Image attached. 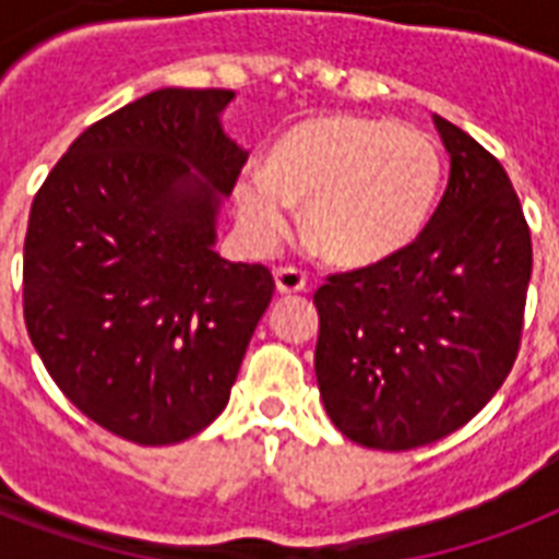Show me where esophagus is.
<instances>
[{
    "label": "esophagus",
    "mask_w": 559,
    "mask_h": 559,
    "mask_svg": "<svg viewBox=\"0 0 559 559\" xmlns=\"http://www.w3.org/2000/svg\"><path fill=\"white\" fill-rule=\"evenodd\" d=\"M275 287L278 293H301L307 287V272L298 266H275Z\"/></svg>",
    "instance_id": "1"
}]
</instances>
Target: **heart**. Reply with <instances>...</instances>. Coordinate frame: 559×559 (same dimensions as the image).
<instances>
[{
	"instance_id": "b5f03b06",
	"label": "heart",
	"mask_w": 559,
	"mask_h": 559,
	"mask_svg": "<svg viewBox=\"0 0 559 559\" xmlns=\"http://www.w3.org/2000/svg\"><path fill=\"white\" fill-rule=\"evenodd\" d=\"M443 182L432 135L389 118L322 116L293 127L270 170L237 179V209L254 240L272 243L305 202V237L340 266L403 252L426 226Z\"/></svg>"
}]
</instances>
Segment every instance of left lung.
Here are the masks:
<instances>
[{
    "mask_svg": "<svg viewBox=\"0 0 559 559\" xmlns=\"http://www.w3.org/2000/svg\"><path fill=\"white\" fill-rule=\"evenodd\" d=\"M450 182L426 228L380 263L316 289V380L333 426L371 450L441 441L511 373L531 228L493 153L435 116Z\"/></svg>",
    "mask_w": 559,
    "mask_h": 559,
    "instance_id": "8db88e82",
    "label": "left lung"
}]
</instances>
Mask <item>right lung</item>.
<instances>
[{"label": "right lung", "mask_w": 559, "mask_h": 559, "mask_svg": "<svg viewBox=\"0 0 559 559\" xmlns=\"http://www.w3.org/2000/svg\"><path fill=\"white\" fill-rule=\"evenodd\" d=\"M231 90H156L86 127L31 202L22 313L57 389L107 432L179 443L226 408L275 281L214 252L249 153ZM198 170L193 178L190 168Z\"/></svg>", "instance_id": "add662e5"}]
</instances>
